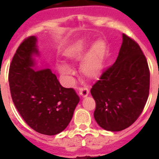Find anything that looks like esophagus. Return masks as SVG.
<instances>
[{
  "instance_id": "obj_1",
  "label": "esophagus",
  "mask_w": 159,
  "mask_h": 159,
  "mask_svg": "<svg viewBox=\"0 0 159 159\" xmlns=\"http://www.w3.org/2000/svg\"><path fill=\"white\" fill-rule=\"evenodd\" d=\"M79 94L80 96L82 97H86L88 96V94H89V90L87 89V88H86V87H82V88H79Z\"/></svg>"
}]
</instances>
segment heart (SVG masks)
<instances>
[{"mask_svg":"<svg viewBox=\"0 0 159 159\" xmlns=\"http://www.w3.org/2000/svg\"><path fill=\"white\" fill-rule=\"evenodd\" d=\"M91 44V41L83 39L77 41L68 48L65 52V57L71 62H80V72L87 79L95 80L101 76L104 66L106 45L103 40L96 41L87 53ZM86 56H85L84 55ZM58 71L61 74L68 76L72 73V70L67 65L58 66Z\"/></svg>","mask_w":159,"mask_h":159,"instance_id":"b5f03b06","label":"heart"}]
</instances>
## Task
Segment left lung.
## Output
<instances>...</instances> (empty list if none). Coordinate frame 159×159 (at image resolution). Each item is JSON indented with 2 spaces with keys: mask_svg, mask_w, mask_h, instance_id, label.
Listing matches in <instances>:
<instances>
[{
  "mask_svg": "<svg viewBox=\"0 0 159 159\" xmlns=\"http://www.w3.org/2000/svg\"><path fill=\"white\" fill-rule=\"evenodd\" d=\"M149 69L140 47L122 34L118 57L91 89L94 118L106 130H123L142 113L149 93Z\"/></svg>",
  "mask_w": 159,
  "mask_h": 159,
  "instance_id": "obj_1",
  "label": "left lung"
}]
</instances>
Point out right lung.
I'll return each mask as SVG.
<instances>
[{
	"label": "right lung",
	"instance_id": "obj_1",
	"mask_svg": "<svg viewBox=\"0 0 159 159\" xmlns=\"http://www.w3.org/2000/svg\"><path fill=\"white\" fill-rule=\"evenodd\" d=\"M37 37L21 43L10 66L12 100L26 124L34 130L55 135L64 130L80 101L72 88H65L49 68H39Z\"/></svg>",
	"mask_w": 159,
	"mask_h": 159
}]
</instances>
